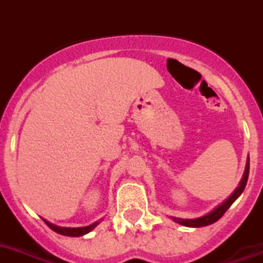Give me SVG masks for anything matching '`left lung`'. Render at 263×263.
Returning a JSON list of instances; mask_svg holds the SVG:
<instances>
[{
    "mask_svg": "<svg viewBox=\"0 0 263 263\" xmlns=\"http://www.w3.org/2000/svg\"><path fill=\"white\" fill-rule=\"evenodd\" d=\"M249 170H250V164H249V159H248L246 168H245V174L243 176H242V179H240L239 186L235 189V191H234V193L231 194V195L229 196V198L222 203V204H219L217 209H214L211 213L206 214V215H203V217L200 218H195V219H182V218H173V219L175 220L176 223L183 224V226H187V227H203V226H209V224H213L214 222H217V220L220 219L222 215L229 210V207H230L231 204L238 199V196L243 193L245 187H246V183H248Z\"/></svg>",
    "mask_w": 263,
    "mask_h": 263,
    "instance_id": "1",
    "label": "left lung"
}]
</instances>
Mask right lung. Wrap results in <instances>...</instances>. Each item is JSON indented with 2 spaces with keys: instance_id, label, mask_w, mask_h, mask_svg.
<instances>
[{
  "instance_id": "add662e5",
  "label": "right lung",
  "mask_w": 263,
  "mask_h": 263,
  "mask_svg": "<svg viewBox=\"0 0 263 263\" xmlns=\"http://www.w3.org/2000/svg\"><path fill=\"white\" fill-rule=\"evenodd\" d=\"M45 223L52 229L53 231H56V233L61 234V235H67V237H81L84 234L89 233L95 229V227L98 226L99 222H95V223L89 224V226H85V227H60V226H54V224L49 223L48 220H45Z\"/></svg>"
}]
</instances>
